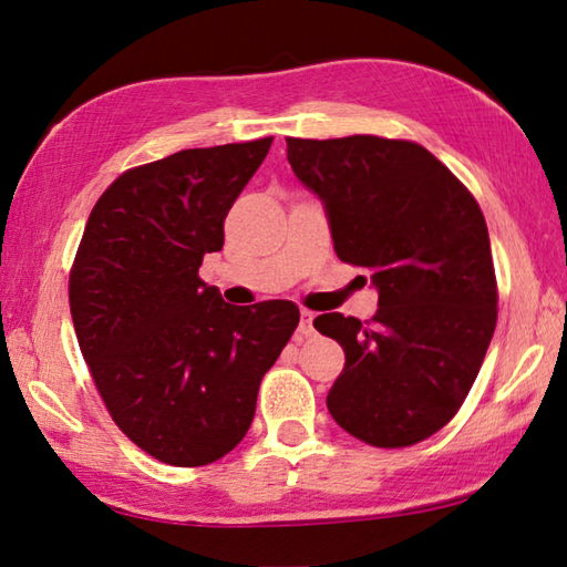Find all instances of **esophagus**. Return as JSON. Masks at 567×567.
<instances>
[{
  "label": "esophagus",
  "mask_w": 567,
  "mask_h": 567,
  "mask_svg": "<svg viewBox=\"0 0 567 567\" xmlns=\"http://www.w3.org/2000/svg\"><path fill=\"white\" fill-rule=\"evenodd\" d=\"M312 320H315V312L310 310H300V334L302 338H307V334H312Z\"/></svg>",
  "instance_id": "34e87169"
}]
</instances>
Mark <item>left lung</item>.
Segmentation results:
<instances>
[{"label":"left lung","mask_w":567,"mask_h":567,"mask_svg":"<svg viewBox=\"0 0 567 567\" xmlns=\"http://www.w3.org/2000/svg\"><path fill=\"white\" fill-rule=\"evenodd\" d=\"M287 159L320 197L334 252L370 272L378 290L370 322L340 312L312 322L344 350L330 415L368 445H415L453 420L493 340L497 290L485 217L415 142L290 137Z\"/></svg>","instance_id":"obj_1"}]
</instances>
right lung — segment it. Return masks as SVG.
Returning <instances> with one entry per match:
<instances>
[{
    "label": "right lung",
    "instance_id": "right-lung-1",
    "mask_svg": "<svg viewBox=\"0 0 567 567\" xmlns=\"http://www.w3.org/2000/svg\"><path fill=\"white\" fill-rule=\"evenodd\" d=\"M272 137L182 150L124 172L97 199L70 275L76 340L112 420L177 467L247 435L262 375L300 322L290 300L227 305L199 280Z\"/></svg>",
    "mask_w": 567,
    "mask_h": 567
}]
</instances>
